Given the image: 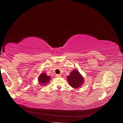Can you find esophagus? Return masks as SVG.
<instances>
[{"label":"esophagus","instance_id":"obj_1","mask_svg":"<svg viewBox=\"0 0 123 123\" xmlns=\"http://www.w3.org/2000/svg\"><path fill=\"white\" fill-rule=\"evenodd\" d=\"M61 77V75L60 74H56V77L57 78H60Z\"/></svg>","mask_w":123,"mask_h":123}]
</instances>
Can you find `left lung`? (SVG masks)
Returning a JSON list of instances; mask_svg holds the SVG:
<instances>
[{
    "instance_id": "left-lung-1",
    "label": "left lung",
    "mask_w": 123,
    "mask_h": 123,
    "mask_svg": "<svg viewBox=\"0 0 123 123\" xmlns=\"http://www.w3.org/2000/svg\"><path fill=\"white\" fill-rule=\"evenodd\" d=\"M69 84L74 88H79L84 82V78L77 70H74L67 77Z\"/></svg>"
}]
</instances>
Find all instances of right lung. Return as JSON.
Returning <instances> with one entry per match:
<instances>
[{
  "label": "right lung",
  "mask_w": 123,
  "mask_h": 123,
  "mask_svg": "<svg viewBox=\"0 0 123 123\" xmlns=\"http://www.w3.org/2000/svg\"><path fill=\"white\" fill-rule=\"evenodd\" d=\"M50 77L48 76L45 73H42L38 78V81L40 84L45 85L50 81Z\"/></svg>",
  "instance_id": "1"
}]
</instances>
